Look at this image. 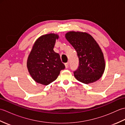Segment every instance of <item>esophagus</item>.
<instances>
[{
	"label": "esophagus",
	"instance_id": "34e87169",
	"mask_svg": "<svg viewBox=\"0 0 125 125\" xmlns=\"http://www.w3.org/2000/svg\"><path fill=\"white\" fill-rule=\"evenodd\" d=\"M65 68L68 69L69 68V63L68 62L65 63Z\"/></svg>",
	"mask_w": 125,
	"mask_h": 125
}]
</instances>
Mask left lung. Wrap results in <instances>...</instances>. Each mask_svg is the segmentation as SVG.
<instances>
[{
    "instance_id": "obj_1",
    "label": "left lung",
    "mask_w": 125,
    "mask_h": 125,
    "mask_svg": "<svg viewBox=\"0 0 125 125\" xmlns=\"http://www.w3.org/2000/svg\"><path fill=\"white\" fill-rule=\"evenodd\" d=\"M65 38L77 52L79 66L73 71L75 78L84 84L98 80L104 73L105 63L99 45L86 33L70 31Z\"/></svg>"
}]
</instances>
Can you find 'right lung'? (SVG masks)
<instances>
[{"label":"right lung","mask_w":125,"mask_h":125,"mask_svg":"<svg viewBox=\"0 0 125 125\" xmlns=\"http://www.w3.org/2000/svg\"><path fill=\"white\" fill-rule=\"evenodd\" d=\"M55 34L42 35L37 40L28 57L27 66L31 77L37 83L48 85L56 79L65 65L60 55L53 49L56 39Z\"/></svg>","instance_id":"obj_1"}]
</instances>
